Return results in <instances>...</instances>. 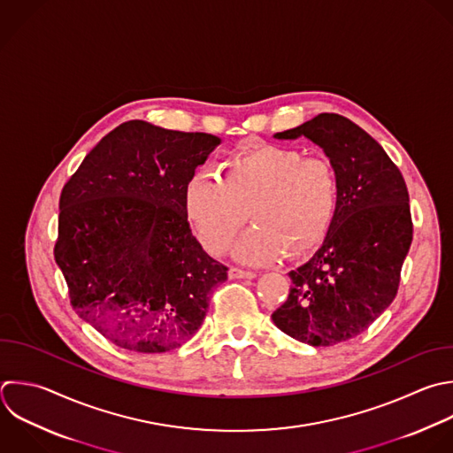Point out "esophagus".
Masks as SVG:
<instances>
[{"mask_svg": "<svg viewBox=\"0 0 453 453\" xmlns=\"http://www.w3.org/2000/svg\"><path fill=\"white\" fill-rule=\"evenodd\" d=\"M228 276H230L232 280H241V278H248V280H251V278H255L257 274H255L253 271H248V269H241V267L232 265V267L228 269Z\"/></svg>", "mask_w": 453, "mask_h": 453, "instance_id": "1", "label": "esophagus"}]
</instances>
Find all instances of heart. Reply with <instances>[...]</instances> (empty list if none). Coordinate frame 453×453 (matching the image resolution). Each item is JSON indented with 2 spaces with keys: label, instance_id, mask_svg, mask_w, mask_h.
Segmentation results:
<instances>
[{
  "label": "heart",
  "instance_id": "obj_1",
  "mask_svg": "<svg viewBox=\"0 0 453 453\" xmlns=\"http://www.w3.org/2000/svg\"><path fill=\"white\" fill-rule=\"evenodd\" d=\"M223 180L195 173L184 191L186 214L214 255L225 253L248 221L255 226L237 248V257L264 264L283 251L301 258L326 239L340 196L338 173L322 156H306L280 145H255L223 163Z\"/></svg>",
  "mask_w": 453,
  "mask_h": 453
}]
</instances>
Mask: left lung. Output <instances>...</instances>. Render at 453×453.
Wrapping results in <instances>:
<instances>
[{
    "label": "left lung",
    "mask_w": 453,
    "mask_h": 453,
    "mask_svg": "<svg viewBox=\"0 0 453 453\" xmlns=\"http://www.w3.org/2000/svg\"><path fill=\"white\" fill-rule=\"evenodd\" d=\"M306 136L333 163L340 196L322 248L290 271L287 301L273 313L288 336L313 347L350 340L393 303L412 241L409 193L396 165L359 126L320 113L278 140Z\"/></svg>",
    "instance_id": "left-lung-1"
}]
</instances>
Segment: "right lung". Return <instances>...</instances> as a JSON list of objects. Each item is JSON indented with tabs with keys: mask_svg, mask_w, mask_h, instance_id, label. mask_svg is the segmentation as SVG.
<instances>
[{
	"mask_svg": "<svg viewBox=\"0 0 453 453\" xmlns=\"http://www.w3.org/2000/svg\"><path fill=\"white\" fill-rule=\"evenodd\" d=\"M219 138L129 120L83 159L60 195L55 260L76 313L142 354L186 343L228 267L191 234L184 191Z\"/></svg>",
	"mask_w": 453,
	"mask_h": 453,
	"instance_id": "1",
	"label": "right lung"
}]
</instances>
